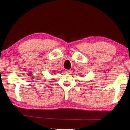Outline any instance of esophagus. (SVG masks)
<instances>
[{"instance_id":"obj_1","label":"esophagus","mask_w":130,"mask_h":130,"mask_svg":"<svg viewBox=\"0 0 130 130\" xmlns=\"http://www.w3.org/2000/svg\"><path fill=\"white\" fill-rule=\"evenodd\" d=\"M66 73L67 74H71V71L70 70H67L66 71Z\"/></svg>"}]
</instances>
